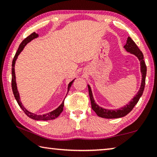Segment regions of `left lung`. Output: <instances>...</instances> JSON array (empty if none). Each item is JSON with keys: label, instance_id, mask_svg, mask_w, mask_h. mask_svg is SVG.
<instances>
[{"label": "left lung", "instance_id": "8db88e82", "mask_svg": "<svg viewBox=\"0 0 157 157\" xmlns=\"http://www.w3.org/2000/svg\"><path fill=\"white\" fill-rule=\"evenodd\" d=\"M124 48L126 50L127 52H129L130 54H132L136 56L140 62V73H141V83H140V86L137 92L136 95L132 98V99L129 101L123 107H122L117 109H105L100 106L98 105L94 98V95H93V93L91 91V86L89 84H87L89 89V94L90 100H91V107L95 113H96L98 116L101 117V118H122V117L125 116L127 115L130 111H131L134 106L137 104L139 102L140 98L143 95V91H144L145 84V77L146 73H147V67H146L145 63L143 59V55L142 52L140 51V49L138 48L135 42L132 40V39L129 36L127 38V43L124 46Z\"/></svg>", "mask_w": 157, "mask_h": 157}]
</instances>
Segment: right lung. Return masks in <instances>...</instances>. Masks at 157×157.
I'll list each match as a JSON object with an SVG mask.
<instances>
[{
  "label": "right lung",
  "instance_id": "1",
  "mask_svg": "<svg viewBox=\"0 0 157 157\" xmlns=\"http://www.w3.org/2000/svg\"><path fill=\"white\" fill-rule=\"evenodd\" d=\"M38 36H39V34H36L35 32H34V33H32L30 35H29L28 37H26L24 40L21 42V44H20L19 47H18V48L17 50V52H16L15 56L14 57V59H13L12 64V88L13 94H14V98H15L16 100H17V102H18V105H19V107L21 109H22V110L24 111L25 113L29 117V118H30L33 119V120H35V121L53 120V119H55L56 118H57V117L60 115V113L62 112L63 107V101H64V100L62 101V104H61L59 106V107L55 109V110L50 111V112L44 113V114H41V115H38V114H36V113H32V112H30V111H29L28 110L26 109L25 107L23 105V103L21 102L19 93H18V89H17V82H16V75H15L14 67H15L16 61H17V59L18 56L20 55V53L22 52V50H23V48H24L25 46L29 43V42H30L32 40H33V39L37 38ZM74 80H75V79H73V80L68 84V89H67V94L68 93L69 89H70L71 85H72ZM67 94H66V95H67Z\"/></svg>",
  "mask_w": 157,
  "mask_h": 157
}]
</instances>
